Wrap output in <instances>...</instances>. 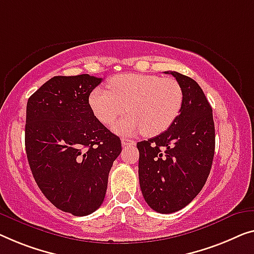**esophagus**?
Instances as JSON below:
<instances>
[{
    "mask_svg": "<svg viewBox=\"0 0 254 254\" xmlns=\"http://www.w3.org/2000/svg\"><path fill=\"white\" fill-rule=\"evenodd\" d=\"M121 141H122V145H123L124 147L135 145L134 140H131V139H127V138H122V139H121Z\"/></svg>",
    "mask_w": 254,
    "mask_h": 254,
    "instance_id": "1",
    "label": "esophagus"
}]
</instances>
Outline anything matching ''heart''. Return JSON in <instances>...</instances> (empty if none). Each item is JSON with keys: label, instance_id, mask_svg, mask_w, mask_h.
<instances>
[{"label": "heart", "instance_id": "1", "mask_svg": "<svg viewBox=\"0 0 254 254\" xmlns=\"http://www.w3.org/2000/svg\"><path fill=\"white\" fill-rule=\"evenodd\" d=\"M108 89L92 90L89 105L94 116L106 126L114 123L127 107L131 114L114 127L121 134L143 131L147 135L160 134L172 126L183 108V89L171 77L121 74L109 81Z\"/></svg>", "mask_w": 254, "mask_h": 254}]
</instances>
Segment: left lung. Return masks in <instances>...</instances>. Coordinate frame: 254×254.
Segmentation results:
<instances>
[{"label":"left lung","mask_w":254,"mask_h":254,"mask_svg":"<svg viewBox=\"0 0 254 254\" xmlns=\"http://www.w3.org/2000/svg\"><path fill=\"white\" fill-rule=\"evenodd\" d=\"M184 92L179 116L163 133L137 143L139 184L146 203L158 213H173L194 199L206 183L214 156L212 107L194 79L178 71Z\"/></svg>","instance_id":"8db88e82"}]
</instances>
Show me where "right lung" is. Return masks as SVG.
<instances>
[{
  "label": "right lung",
  "instance_id": "obj_1",
  "mask_svg": "<svg viewBox=\"0 0 254 254\" xmlns=\"http://www.w3.org/2000/svg\"><path fill=\"white\" fill-rule=\"evenodd\" d=\"M103 78L55 76L29 97L25 146L37 186L57 209L76 217L100 207L120 138L94 116L89 96Z\"/></svg>",
  "mask_w": 254,
  "mask_h": 254
}]
</instances>
